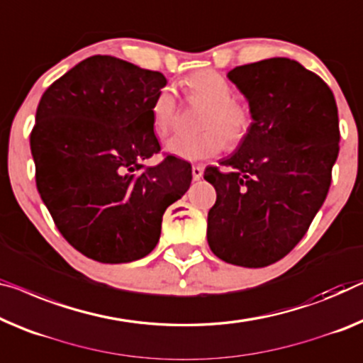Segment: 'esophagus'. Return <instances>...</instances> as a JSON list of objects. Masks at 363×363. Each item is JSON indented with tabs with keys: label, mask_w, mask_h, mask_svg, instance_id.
<instances>
[{
	"label": "esophagus",
	"mask_w": 363,
	"mask_h": 363,
	"mask_svg": "<svg viewBox=\"0 0 363 363\" xmlns=\"http://www.w3.org/2000/svg\"><path fill=\"white\" fill-rule=\"evenodd\" d=\"M203 176V167L202 166H192V177H194V181H199L200 177Z\"/></svg>",
	"instance_id": "obj_1"
}]
</instances>
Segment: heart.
<instances>
[{"label": "heart", "mask_w": 363, "mask_h": 363, "mask_svg": "<svg viewBox=\"0 0 363 363\" xmlns=\"http://www.w3.org/2000/svg\"><path fill=\"white\" fill-rule=\"evenodd\" d=\"M189 99L207 104L200 127L194 135L179 133L167 140L166 151L184 161H200L216 156L225 148V137L230 143H240L251 127L250 111L233 99V88L223 74L213 69H202L184 79ZM177 101L171 88H163L155 96L150 107L153 130L166 137L174 125Z\"/></svg>", "instance_id": "obj_1"}]
</instances>
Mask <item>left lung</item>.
Here are the masks:
<instances>
[{"label": "left lung", "mask_w": 363, "mask_h": 363, "mask_svg": "<svg viewBox=\"0 0 363 363\" xmlns=\"http://www.w3.org/2000/svg\"><path fill=\"white\" fill-rule=\"evenodd\" d=\"M250 104L251 127L235 153L205 169L216 191L210 250L225 262L266 267L298 245L326 200L339 153L333 91L290 58L228 72Z\"/></svg>", "instance_id": "obj_1"}]
</instances>
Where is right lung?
Here are the masks:
<instances>
[{"label":"right lung","instance_id":"add662e5","mask_svg":"<svg viewBox=\"0 0 363 363\" xmlns=\"http://www.w3.org/2000/svg\"><path fill=\"white\" fill-rule=\"evenodd\" d=\"M164 74L109 55L79 62L39 102L30 151L37 191L74 250L102 264L155 250L166 208L187 192L192 167L161 150L150 107Z\"/></svg>","mask_w":363,"mask_h":363}]
</instances>
